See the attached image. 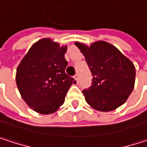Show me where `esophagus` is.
Listing matches in <instances>:
<instances>
[{
    "mask_svg": "<svg viewBox=\"0 0 147 147\" xmlns=\"http://www.w3.org/2000/svg\"><path fill=\"white\" fill-rule=\"evenodd\" d=\"M74 78H75L76 82H78V75H77V74H76V75L74 76Z\"/></svg>",
    "mask_w": 147,
    "mask_h": 147,
    "instance_id": "34e87169",
    "label": "esophagus"
}]
</instances>
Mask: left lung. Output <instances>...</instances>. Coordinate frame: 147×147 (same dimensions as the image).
<instances>
[{
	"label": "left lung",
	"mask_w": 147,
	"mask_h": 147,
	"mask_svg": "<svg viewBox=\"0 0 147 147\" xmlns=\"http://www.w3.org/2000/svg\"><path fill=\"white\" fill-rule=\"evenodd\" d=\"M93 75V85L82 91L96 111H111L126 102L135 82V66L114 45L97 41L90 46L76 42Z\"/></svg>",
	"instance_id": "obj_1"
}]
</instances>
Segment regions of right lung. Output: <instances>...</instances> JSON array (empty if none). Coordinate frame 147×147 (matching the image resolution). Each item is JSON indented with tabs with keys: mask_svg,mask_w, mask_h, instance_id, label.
I'll return each mask as SVG.
<instances>
[{
	"mask_svg": "<svg viewBox=\"0 0 147 147\" xmlns=\"http://www.w3.org/2000/svg\"><path fill=\"white\" fill-rule=\"evenodd\" d=\"M67 46L42 38L30 47L16 71V83L22 99L40 114H52L65 102L74 78L65 71Z\"/></svg>",
	"mask_w": 147,
	"mask_h": 147,
	"instance_id": "obj_1",
	"label": "right lung"
}]
</instances>
